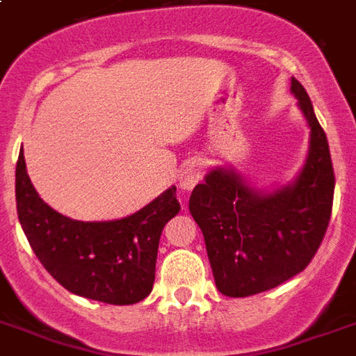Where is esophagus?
I'll list each match as a JSON object with an SVG mask.
<instances>
[{
	"mask_svg": "<svg viewBox=\"0 0 356 356\" xmlns=\"http://www.w3.org/2000/svg\"><path fill=\"white\" fill-rule=\"evenodd\" d=\"M200 179H202V168L197 164H190V166L184 168L181 177H179V186L183 190H192L200 183Z\"/></svg>",
	"mask_w": 356,
	"mask_h": 356,
	"instance_id": "esophagus-1",
	"label": "esophagus"
}]
</instances>
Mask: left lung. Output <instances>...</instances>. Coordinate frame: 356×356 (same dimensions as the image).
<instances>
[{
  "label": "left lung",
  "instance_id": "8db88e82",
  "mask_svg": "<svg viewBox=\"0 0 356 356\" xmlns=\"http://www.w3.org/2000/svg\"><path fill=\"white\" fill-rule=\"evenodd\" d=\"M291 93L310 127V149L297 179L267 192L232 168H214L190 196L214 282L226 297L268 291L302 273L329 227L334 197L329 142L295 78Z\"/></svg>",
  "mask_w": 356,
  "mask_h": 356
}]
</instances>
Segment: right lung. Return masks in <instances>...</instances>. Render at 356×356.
<instances>
[{
    "instance_id": "obj_1",
    "label": "right lung",
    "mask_w": 356,
    "mask_h": 356,
    "mask_svg": "<svg viewBox=\"0 0 356 356\" xmlns=\"http://www.w3.org/2000/svg\"><path fill=\"white\" fill-rule=\"evenodd\" d=\"M16 209L35 256L67 291L123 306L140 302L153 289L160 235L181 205L172 186L121 220H72L40 200L20 153Z\"/></svg>"
}]
</instances>
